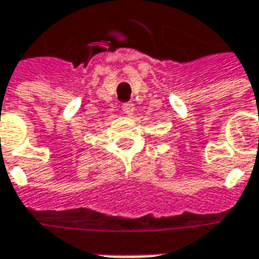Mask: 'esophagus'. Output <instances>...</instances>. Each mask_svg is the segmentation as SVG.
Here are the masks:
<instances>
[{
	"label": "esophagus",
	"mask_w": 259,
	"mask_h": 259,
	"mask_svg": "<svg viewBox=\"0 0 259 259\" xmlns=\"http://www.w3.org/2000/svg\"><path fill=\"white\" fill-rule=\"evenodd\" d=\"M122 111H124V114H126L128 116H131V115H134L135 112V105L133 104V102L124 104V106H122Z\"/></svg>",
	"instance_id": "esophagus-1"
}]
</instances>
